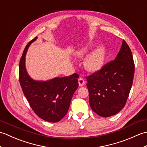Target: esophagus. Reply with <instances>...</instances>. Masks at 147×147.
Wrapping results in <instances>:
<instances>
[{
	"instance_id": "obj_1",
	"label": "esophagus",
	"mask_w": 147,
	"mask_h": 147,
	"mask_svg": "<svg viewBox=\"0 0 147 147\" xmlns=\"http://www.w3.org/2000/svg\"><path fill=\"white\" fill-rule=\"evenodd\" d=\"M78 83H79V85L80 86H83L85 85V80H84V78H83L80 77L78 78Z\"/></svg>"
}]
</instances>
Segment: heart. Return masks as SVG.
<instances>
[{"label":"heart","instance_id":"b5f03b06","mask_svg":"<svg viewBox=\"0 0 147 147\" xmlns=\"http://www.w3.org/2000/svg\"><path fill=\"white\" fill-rule=\"evenodd\" d=\"M88 47L82 49L79 52L80 55H84L88 52ZM105 60V50L102 47H98L93 50L86 56L85 61V65L87 69L91 71H96L100 69L104 64Z\"/></svg>","mask_w":147,"mask_h":147}]
</instances>
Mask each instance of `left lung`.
I'll return each mask as SVG.
<instances>
[{
    "mask_svg": "<svg viewBox=\"0 0 147 147\" xmlns=\"http://www.w3.org/2000/svg\"><path fill=\"white\" fill-rule=\"evenodd\" d=\"M134 74L135 63L132 52L123 40L114 60L86 77L89 103L93 112L104 117L117 114L126 105Z\"/></svg>",
    "mask_w": 147,
    "mask_h": 147,
    "instance_id": "8db88e82",
    "label": "left lung"
}]
</instances>
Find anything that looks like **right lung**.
Returning <instances> with one entry per match:
<instances>
[{
  "label": "right lung",
  "instance_id": "right-lung-1",
  "mask_svg": "<svg viewBox=\"0 0 147 147\" xmlns=\"http://www.w3.org/2000/svg\"><path fill=\"white\" fill-rule=\"evenodd\" d=\"M31 40L24 49L19 65V80L24 96L34 112L43 120L56 123L67 114L71 98L78 87L79 75L55 78L47 82L32 80L25 68V55Z\"/></svg>",
  "mask_w": 147,
  "mask_h": 147
}]
</instances>
